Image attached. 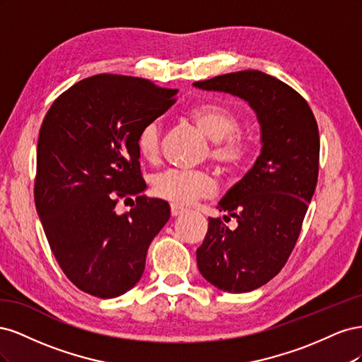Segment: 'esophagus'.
Here are the masks:
<instances>
[{
    "instance_id": "obj_1",
    "label": "esophagus",
    "mask_w": 362,
    "mask_h": 362,
    "mask_svg": "<svg viewBox=\"0 0 362 362\" xmlns=\"http://www.w3.org/2000/svg\"><path fill=\"white\" fill-rule=\"evenodd\" d=\"M184 211H185V210H184L182 206H180V205H175V204H172V205H170V214H172L173 217L181 216Z\"/></svg>"
}]
</instances>
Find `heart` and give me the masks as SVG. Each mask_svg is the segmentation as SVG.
Instances as JSON below:
<instances>
[{
    "label": "heart",
    "instance_id": "obj_1",
    "mask_svg": "<svg viewBox=\"0 0 362 362\" xmlns=\"http://www.w3.org/2000/svg\"><path fill=\"white\" fill-rule=\"evenodd\" d=\"M185 117L211 140L208 157L223 172H234L247 163L254 139L247 129L238 127V115L231 107L202 103L190 107ZM136 149L141 160L154 164L161 152V124L152 119L139 129ZM152 192L160 199L175 205H190L216 193V182L204 170L168 169L152 182Z\"/></svg>",
    "mask_w": 362,
    "mask_h": 362
}]
</instances>
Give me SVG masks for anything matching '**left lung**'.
<instances>
[{
    "label": "left lung",
    "instance_id": "8db88e82",
    "mask_svg": "<svg viewBox=\"0 0 362 362\" xmlns=\"http://www.w3.org/2000/svg\"><path fill=\"white\" fill-rule=\"evenodd\" d=\"M193 84L243 98L261 124L262 149L254 168L217 205L238 226L229 229L221 218L210 217L196 250L199 272L214 287L252 291L278 275L298 242L319 177V127L300 93L261 71L223 74Z\"/></svg>",
    "mask_w": 362,
    "mask_h": 362
}]
</instances>
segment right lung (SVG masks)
<instances>
[{
	"label": "right lung",
	"mask_w": 362,
	"mask_h": 362,
	"mask_svg": "<svg viewBox=\"0 0 362 362\" xmlns=\"http://www.w3.org/2000/svg\"><path fill=\"white\" fill-rule=\"evenodd\" d=\"M177 89L100 74L52 103L39 131L35 202L49 247L81 291L112 299L144 275L146 252L170 217L169 204L141 194L136 136L177 101ZM134 195V208L115 213Z\"/></svg>",
	"instance_id": "right-lung-1"
}]
</instances>
